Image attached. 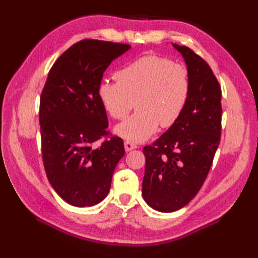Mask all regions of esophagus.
<instances>
[{
	"label": "esophagus",
	"mask_w": 258,
	"mask_h": 258,
	"mask_svg": "<svg viewBox=\"0 0 258 258\" xmlns=\"http://www.w3.org/2000/svg\"><path fill=\"white\" fill-rule=\"evenodd\" d=\"M124 147H125V151L126 152H130V151H132V150H135L138 146H136L133 143H131V142H128V141H126V142H124Z\"/></svg>",
	"instance_id": "1"
}]
</instances>
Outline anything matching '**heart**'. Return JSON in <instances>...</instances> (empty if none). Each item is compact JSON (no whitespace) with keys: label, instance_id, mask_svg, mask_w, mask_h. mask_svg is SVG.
<instances>
[{"label":"heart","instance_id":"heart-1","mask_svg":"<svg viewBox=\"0 0 258 258\" xmlns=\"http://www.w3.org/2000/svg\"><path fill=\"white\" fill-rule=\"evenodd\" d=\"M117 82L105 81L98 97L113 118L124 119L135 106L132 116L116 126L115 132L130 142L146 141L158 126L169 127L179 118L188 102V70L167 57L145 55L118 70Z\"/></svg>","mask_w":258,"mask_h":258}]
</instances>
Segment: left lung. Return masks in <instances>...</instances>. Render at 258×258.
I'll list each match as a JSON object with an SVG mask.
<instances>
[{
  "label": "left lung",
  "mask_w": 258,
  "mask_h": 258,
  "mask_svg": "<svg viewBox=\"0 0 258 258\" xmlns=\"http://www.w3.org/2000/svg\"><path fill=\"white\" fill-rule=\"evenodd\" d=\"M182 54L190 79L188 102L179 118L153 145L145 146L144 201L171 213L199 193L221 141L222 90L212 69L187 46L173 44Z\"/></svg>",
  "instance_id": "obj_1"
}]
</instances>
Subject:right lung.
Here are the masks:
<instances>
[{"instance_id": "right-lung-1", "label": "right lung", "mask_w": 258, "mask_h": 258, "mask_svg": "<svg viewBox=\"0 0 258 258\" xmlns=\"http://www.w3.org/2000/svg\"><path fill=\"white\" fill-rule=\"evenodd\" d=\"M128 44L83 40L53 64L40 101L42 157L54 190L76 207L96 205L107 196L123 140L107 136L106 111L98 97L103 73Z\"/></svg>"}]
</instances>
